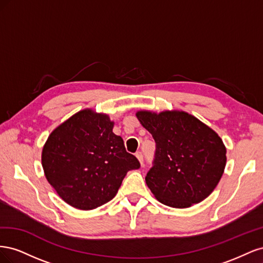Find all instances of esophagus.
I'll list each match as a JSON object with an SVG mask.
<instances>
[{
  "mask_svg": "<svg viewBox=\"0 0 263 263\" xmlns=\"http://www.w3.org/2000/svg\"><path fill=\"white\" fill-rule=\"evenodd\" d=\"M136 157H137V159H138V161L140 162V164L144 163V156H142L141 151H137V153H136Z\"/></svg>",
  "mask_w": 263,
  "mask_h": 263,
  "instance_id": "1",
  "label": "esophagus"
}]
</instances>
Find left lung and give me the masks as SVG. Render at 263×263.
<instances>
[{
  "label": "left lung",
  "mask_w": 263,
  "mask_h": 263,
  "mask_svg": "<svg viewBox=\"0 0 263 263\" xmlns=\"http://www.w3.org/2000/svg\"><path fill=\"white\" fill-rule=\"evenodd\" d=\"M136 116L156 141L146 183L157 200L174 209L205 200L226 165V147L218 134L183 110H138Z\"/></svg>",
  "instance_id": "8db88e82"
}]
</instances>
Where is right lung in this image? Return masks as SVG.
<instances>
[{"label":"right lung","instance_id":"obj_1","mask_svg":"<svg viewBox=\"0 0 263 263\" xmlns=\"http://www.w3.org/2000/svg\"><path fill=\"white\" fill-rule=\"evenodd\" d=\"M113 127L107 114L85 108L54 128L45 142V177L72 208H100L114 198L127 172L139 169Z\"/></svg>","mask_w":263,"mask_h":263}]
</instances>
